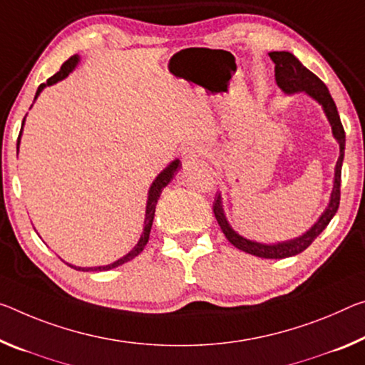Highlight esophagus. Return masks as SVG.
<instances>
[{
  "label": "esophagus",
  "instance_id": "1",
  "mask_svg": "<svg viewBox=\"0 0 365 365\" xmlns=\"http://www.w3.org/2000/svg\"><path fill=\"white\" fill-rule=\"evenodd\" d=\"M207 151H206V148L203 146V144L190 143L183 149V159L187 160V162H190V160H195V159L201 158V155H205Z\"/></svg>",
  "mask_w": 365,
  "mask_h": 365
}]
</instances>
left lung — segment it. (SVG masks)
I'll use <instances>...</instances> for the list:
<instances>
[{
    "mask_svg": "<svg viewBox=\"0 0 365 365\" xmlns=\"http://www.w3.org/2000/svg\"><path fill=\"white\" fill-rule=\"evenodd\" d=\"M269 58L276 65L274 76L279 89L289 96L297 94V92H304V94H307L315 102L320 103L323 112H325L327 118L329 121V125H331V133L334 140H336L339 144V158L336 160V167H334L333 190H331V195H329L328 206L325 207V211L322 212V216L317 219V222L312 225L309 230H305L302 235L296 237V239L277 242V244H262V242L245 239L244 235L235 232L232 225L229 224L227 217H225L221 193H219L217 198L214 200V206H212L214 216H216L217 224L221 225L225 239H227L230 244L242 252L250 253V255H255L259 258L279 259V258H287V257L297 255V253H302L305 248H307L312 242H314L317 237L325 230L329 221H331L334 214H336L338 206H339L341 167H343V159H344L346 135H344L343 125H341L336 103H334L333 97L329 96V91L327 86L323 84L314 73L309 71V69L305 68L296 56L289 53V51H271Z\"/></svg>",
    "mask_w": 365,
    "mask_h": 365,
    "instance_id": "1",
    "label": "left lung"
}]
</instances>
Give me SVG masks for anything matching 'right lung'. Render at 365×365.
<instances>
[{
  "mask_svg": "<svg viewBox=\"0 0 365 365\" xmlns=\"http://www.w3.org/2000/svg\"><path fill=\"white\" fill-rule=\"evenodd\" d=\"M79 63V55H73L69 60H66L65 63H63V66L60 71H58L56 74H53L48 81L47 84H40L38 89H37V94H36V99L40 96V92H42L47 86H51V84H56L58 81L65 79L69 73L73 71L74 68L78 66ZM26 121V118H24ZM24 121H22V128H24ZM22 128H21V133H19V140H17V151H19V143H21V135H22ZM182 164L180 160L175 159L172 160L169 165L165 167L164 170H162L158 177L154 178V182L151 183V187H149V192H148V201H146V212H144V227H143V234L140 237V240H138V244L135 245V248L133 250H130L126 255H123L121 258H118L117 262L110 263V264H103V266H91V268H81V266H74V264H69L66 263L68 266H71V268L78 269V271H108V269H113L117 268V266L123 264L126 262H130V259H133L135 257L140 255V253L144 250V247H146L148 240H149V234H151V227H153V221H154V212H155V205H158V200L159 196L162 193V190H164L167 185L170 183V180L173 178V175L178 172V169H180Z\"/></svg>",
  "mask_w": 365,
  "mask_h": 365,
  "instance_id": "add662e5",
  "label": "right lung"
}]
</instances>
